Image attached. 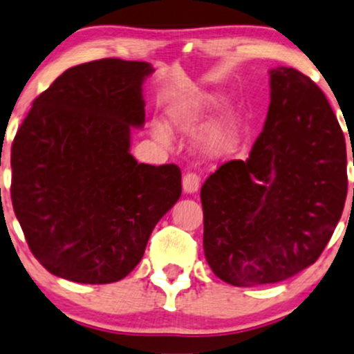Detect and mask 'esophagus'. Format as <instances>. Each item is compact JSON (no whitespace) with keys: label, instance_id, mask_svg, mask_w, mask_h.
Returning a JSON list of instances; mask_svg holds the SVG:
<instances>
[{"label":"esophagus","instance_id":"1","mask_svg":"<svg viewBox=\"0 0 354 354\" xmlns=\"http://www.w3.org/2000/svg\"><path fill=\"white\" fill-rule=\"evenodd\" d=\"M182 185H183V192H185V194H195V192H198L200 177L196 176L195 172H187L185 176H183Z\"/></svg>","mask_w":354,"mask_h":354}]
</instances>
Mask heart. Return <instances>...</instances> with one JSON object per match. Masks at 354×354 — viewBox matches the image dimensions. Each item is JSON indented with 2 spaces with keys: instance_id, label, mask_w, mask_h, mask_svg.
Masks as SVG:
<instances>
[{
  "instance_id": "obj_1",
  "label": "heart",
  "mask_w": 354,
  "mask_h": 354,
  "mask_svg": "<svg viewBox=\"0 0 354 354\" xmlns=\"http://www.w3.org/2000/svg\"><path fill=\"white\" fill-rule=\"evenodd\" d=\"M216 104V97L206 95V97H201L194 104H188L185 107L174 110L171 115L172 127L180 131H194L195 128L200 125L201 120L206 117V113H208ZM154 135L160 141L166 138L162 130H154ZM234 143H236V130H234L232 123L226 120L213 123V125L205 131L203 138H201V145H203L205 153L209 156L227 154L229 151L232 149Z\"/></svg>"
}]
</instances>
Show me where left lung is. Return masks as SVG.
I'll return each instance as SVG.
<instances>
[{
    "label": "left lung",
    "instance_id": "left-lung-1",
    "mask_svg": "<svg viewBox=\"0 0 354 354\" xmlns=\"http://www.w3.org/2000/svg\"><path fill=\"white\" fill-rule=\"evenodd\" d=\"M270 107L247 160L201 187L203 250L234 286L278 283L319 259L342 218L346 145L327 97L295 68L270 70Z\"/></svg>",
    "mask_w": 354,
    "mask_h": 354
}]
</instances>
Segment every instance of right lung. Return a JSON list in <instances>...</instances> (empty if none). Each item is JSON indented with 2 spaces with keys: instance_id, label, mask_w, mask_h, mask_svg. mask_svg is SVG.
<instances>
[{
  "instance_id": "add662e5",
  "label": "right lung",
  "mask_w": 354,
  "mask_h": 354,
  "mask_svg": "<svg viewBox=\"0 0 354 354\" xmlns=\"http://www.w3.org/2000/svg\"><path fill=\"white\" fill-rule=\"evenodd\" d=\"M146 62L104 58L66 70L32 102L11 148V200L29 249L55 277L107 284L143 259L182 195L176 164H138Z\"/></svg>"
}]
</instances>
